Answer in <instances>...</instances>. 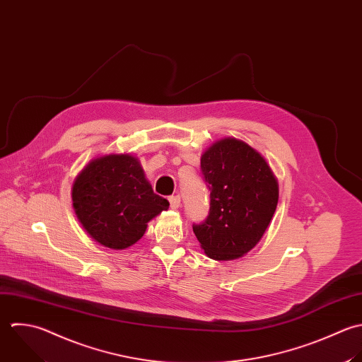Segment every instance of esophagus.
I'll return each mask as SVG.
<instances>
[{"mask_svg": "<svg viewBox=\"0 0 362 362\" xmlns=\"http://www.w3.org/2000/svg\"><path fill=\"white\" fill-rule=\"evenodd\" d=\"M169 203H170V209L172 210H177L180 207V196L169 197Z\"/></svg>", "mask_w": 362, "mask_h": 362, "instance_id": "esophagus-1", "label": "esophagus"}]
</instances>
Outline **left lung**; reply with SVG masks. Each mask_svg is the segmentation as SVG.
I'll return each mask as SVG.
<instances>
[{"mask_svg": "<svg viewBox=\"0 0 362 362\" xmlns=\"http://www.w3.org/2000/svg\"><path fill=\"white\" fill-rule=\"evenodd\" d=\"M210 189V213L193 233L204 254L233 261L250 252L271 224L279 185L267 159L247 142L227 136L200 159Z\"/></svg>", "mask_w": 362, "mask_h": 362, "instance_id": "obj_1", "label": "left lung"}]
</instances>
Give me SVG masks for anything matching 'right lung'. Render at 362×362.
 Instances as JSON below:
<instances>
[{"mask_svg":"<svg viewBox=\"0 0 362 362\" xmlns=\"http://www.w3.org/2000/svg\"><path fill=\"white\" fill-rule=\"evenodd\" d=\"M71 202L86 233L117 251L139 241L148 223L169 209V202L153 193L139 159L131 153L91 159L74 179Z\"/></svg>","mask_w":362,"mask_h":362,"instance_id":"add662e5","label":"right lung"}]
</instances>
